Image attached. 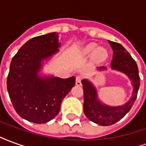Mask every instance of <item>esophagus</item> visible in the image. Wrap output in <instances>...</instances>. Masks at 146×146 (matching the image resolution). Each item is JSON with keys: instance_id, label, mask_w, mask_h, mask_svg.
<instances>
[{"instance_id": "1", "label": "esophagus", "mask_w": 146, "mask_h": 146, "mask_svg": "<svg viewBox=\"0 0 146 146\" xmlns=\"http://www.w3.org/2000/svg\"><path fill=\"white\" fill-rule=\"evenodd\" d=\"M81 80H82V77H81V76H76V85H77V86L82 85Z\"/></svg>"}]
</instances>
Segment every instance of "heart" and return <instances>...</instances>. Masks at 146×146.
Segmentation results:
<instances>
[{"mask_svg": "<svg viewBox=\"0 0 146 146\" xmlns=\"http://www.w3.org/2000/svg\"><path fill=\"white\" fill-rule=\"evenodd\" d=\"M81 54L84 56H90L92 54V61L96 63L106 60L109 55L107 50L103 47H98L96 43H89L85 45L81 50Z\"/></svg>", "mask_w": 146, "mask_h": 146, "instance_id": "heart-1", "label": "heart"}]
</instances>
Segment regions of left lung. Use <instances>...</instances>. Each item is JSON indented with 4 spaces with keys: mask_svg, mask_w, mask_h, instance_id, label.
Wrapping results in <instances>:
<instances>
[{
    "mask_svg": "<svg viewBox=\"0 0 146 146\" xmlns=\"http://www.w3.org/2000/svg\"><path fill=\"white\" fill-rule=\"evenodd\" d=\"M113 51L111 69L124 73L131 80L133 92L131 97L124 105L110 106L98 98L97 89L88 80H82L84 90V113L92 122L102 126H110L118 122L128 113L137 98L140 86V77L137 63L122 45L108 40ZM99 71L106 70V67H98Z\"/></svg>",
    "mask_w": 146,
    "mask_h": 146,
    "instance_id": "obj_1",
    "label": "left lung"
}]
</instances>
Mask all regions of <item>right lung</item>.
I'll use <instances>...</instances> for the list:
<instances>
[{
  "label": "right lung",
  "mask_w": 146,
  "mask_h": 146,
  "mask_svg": "<svg viewBox=\"0 0 146 146\" xmlns=\"http://www.w3.org/2000/svg\"><path fill=\"white\" fill-rule=\"evenodd\" d=\"M58 33L30 39L12 58L7 88L19 116L30 122L45 123L59 113L62 101L75 85V76L62 79L41 76L44 62L59 51Z\"/></svg>",
  "instance_id": "add662e5"
}]
</instances>
